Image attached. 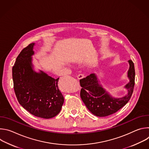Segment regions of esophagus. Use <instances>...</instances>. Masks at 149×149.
Segmentation results:
<instances>
[{"mask_svg": "<svg viewBox=\"0 0 149 149\" xmlns=\"http://www.w3.org/2000/svg\"><path fill=\"white\" fill-rule=\"evenodd\" d=\"M84 77H85V76H84V75H83V74H78V75H77V78H78V79H82V78H83Z\"/></svg>", "mask_w": 149, "mask_h": 149, "instance_id": "obj_1", "label": "esophagus"}]
</instances>
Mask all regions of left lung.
Here are the masks:
<instances>
[{
  "instance_id": "8db88e82",
  "label": "left lung",
  "mask_w": 149,
  "mask_h": 149,
  "mask_svg": "<svg viewBox=\"0 0 149 149\" xmlns=\"http://www.w3.org/2000/svg\"><path fill=\"white\" fill-rule=\"evenodd\" d=\"M128 62L129 69L127 71V78L129 82L124 87L127 90V94L122 97H114L106 91L94 73L79 80L82 87L81 98L92 114L97 117L108 116L117 112L130 100L134 86L135 70L133 61L129 60Z\"/></svg>"
}]
</instances>
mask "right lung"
<instances>
[{
  "label": "right lung",
  "mask_w": 149,
  "mask_h": 149,
  "mask_svg": "<svg viewBox=\"0 0 149 149\" xmlns=\"http://www.w3.org/2000/svg\"><path fill=\"white\" fill-rule=\"evenodd\" d=\"M35 43L17 56L12 68L14 90L19 104L32 115L43 118L54 117L61 111L64 98L55 79L41 70L35 71L32 56Z\"/></svg>",
  "instance_id": "1"
}]
</instances>
